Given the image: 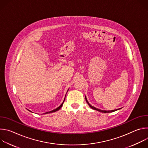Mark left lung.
Returning <instances> with one entry per match:
<instances>
[{
	"mask_svg": "<svg viewBox=\"0 0 148 148\" xmlns=\"http://www.w3.org/2000/svg\"><path fill=\"white\" fill-rule=\"evenodd\" d=\"M86 101H87V102L88 105H89V107H90L91 108H92V110H97V111H99V112H103V113L112 112H114V111H117V110H119L121 109V108H119V109L114 110H111V111H104V110H99V109H98V108H95V107H94L92 106V105H91L88 102V100H87V98H86Z\"/></svg>",
	"mask_w": 148,
	"mask_h": 148,
	"instance_id": "1",
	"label": "left lung"
}]
</instances>
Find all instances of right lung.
Listing matches in <instances>:
<instances>
[{"mask_svg": "<svg viewBox=\"0 0 148 148\" xmlns=\"http://www.w3.org/2000/svg\"><path fill=\"white\" fill-rule=\"evenodd\" d=\"M69 90H67V92H68V91H69ZM67 93H66V94H67ZM66 95H65V98H64V101H63V102H62V103L60 105V106L58 107H57V108H56V109H54V110H52V111H49V112H46V113H45V114H50V113H52V112H56V111H58L61 107H62V105H63V103H64V101H65V98H66ZM29 111H30V110H29ZM30 112H32V111H30Z\"/></svg>", "mask_w": 148, "mask_h": 148, "instance_id": "right-lung-1", "label": "right lung"}]
</instances>
